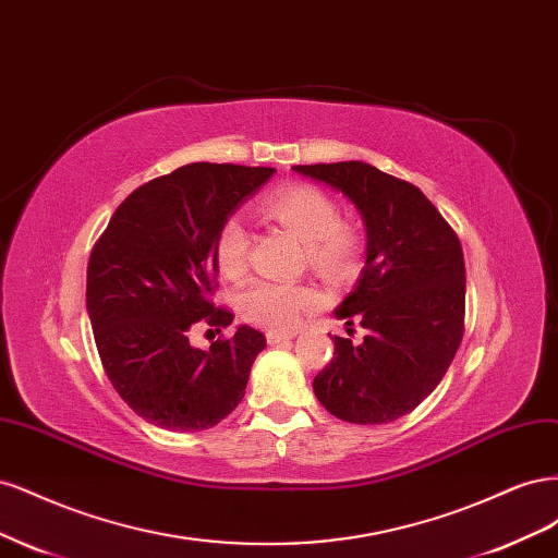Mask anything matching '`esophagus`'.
<instances>
[{
	"instance_id": "34e87169",
	"label": "esophagus",
	"mask_w": 558,
	"mask_h": 558,
	"mask_svg": "<svg viewBox=\"0 0 558 558\" xmlns=\"http://www.w3.org/2000/svg\"><path fill=\"white\" fill-rule=\"evenodd\" d=\"M291 337H293V332H281V330H269V332H265L267 344H281V342H286V340H291Z\"/></svg>"
}]
</instances>
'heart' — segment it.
<instances>
[{
	"mask_svg": "<svg viewBox=\"0 0 558 558\" xmlns=\"http://www.w3.org/2000/svg\"><path fill=\"white\" fill-rule=\"evenodd\" d=\"M263 211L305 242L307 263L324 277H344L361 258V240L340 221V207L326 191L312 183H293L269 193ZM248 230L242 218L232 216L218 228L214 258L218 272L238 279L248 260ZM318 302V293L305 283L251 281L238 295V310L244 320L269 330H291L307 310Z\"/></svg>",
	"mask_w": 558,
	"mask_h": 558,
	"instance_id": "obj_1",
	"label": "heart"
}]
</instances>
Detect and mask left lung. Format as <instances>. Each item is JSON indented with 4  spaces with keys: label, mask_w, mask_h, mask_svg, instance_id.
<instances>
[{
    "label": "left lung",
    "mask_w": 558,
    "mask_h": 558,
    "mask_svg": "<svg viewBox=\"0 0 558 558\" xmlns=\"http://www.w3.org/2000/svg\"><path fill=\"white\" fill-rule=\"evenodd\" d=\"M293 172L349 197L367 238L361 277L335 310L347 326L361 320L367 335L361 344L335 335V356L314 377V393L349 424H388L433 393L459 351L461 242L416 185L373 165H295Z\"/></svg>",
    "instance_id": "1"
}]
</instances>
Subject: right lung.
<instances>
[{"mask_svg": "<svg viewBox=\"0 0 558 558\" xmlns=\"http://www.w3.org/2000/svg\"><path fill=\"white\" fill-rule=\"evenodd\" d=\"M277 170L191 162L130 193L88 260L86 307L113 388L148 424L205 430L244 398L265 349L240 326L209 349L189 342L199 320L218 332L232 312L214 307V244L232 211Z\"/></svg>", "mask_w": 558, "mask_h": 558, "instance_id": "add662e5", "label": "right lung"}]
</instances>
